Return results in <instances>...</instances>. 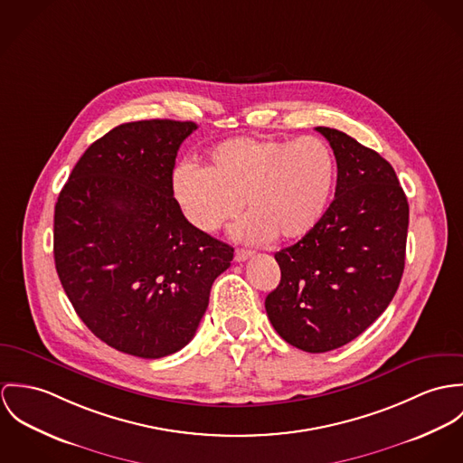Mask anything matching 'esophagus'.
Masks as SVG:
<instances>
[{"mask_svg": "<svg viewBox=\"0 0 463 463\" xmlns=\"http://www.w3.org/2000/svg\"><path fill=\"white\" fill-rule=\"evenodd\" d=\"M254 256V252H250V250H245V249H238L236 250V256L234 259L238 260V262H243V260H247L249 257Z\"/></svg>", "mask_w": 463, "mask_h": 463, "instance_id": "34e87169", "label": "esophagus"}]
</instances>
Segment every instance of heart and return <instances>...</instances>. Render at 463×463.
Here are the masks:
<instances>
[{
	"label": "heart",
	"instance_id": "heart-1",
	"mask_svg": "<svg viewBox=\"0 0 463 463\" xmlns=\"http://www.w3.org/2000/svg\"><path fill=\"white\" fill-rule=\"evenodd\" d=\"M335 157L326 142L240 137L214 146L204 168L179 165L172 175L186 218L206 234L231 223L247 204L238 227L247 241L298 240L323 218L335 186Z\"/></svg>",
	"mask_w": 463,
	"mask_h": 463
}]
</instances>
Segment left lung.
<instances>
[{
	"label": "left lung",
	"instance_id": "obj_1",
	"mask_svg": "<svg viewBox=\"0 0 463 463\" xmlns=\"http://www.w3.org/2000/svg\"><path fill=\"white\" fill-rule=\"evenodd\" d=\"M316 131L337 161L335 197L308 234L275 254L280 282L264 307L286 343L325 354L359 337L394 298L409 203L387 159L343 131Z\"/></svg>",
	"mask_w": 463,
	"mask_h": 463
}]
</instances>
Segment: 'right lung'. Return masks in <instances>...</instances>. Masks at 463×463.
<instances>
[{
	"instance_id": "obj_1",
	"label": "right lung",
	"mask_w": 463,
	"mask_h": 463,
	"mask_svg": "<svg viewBox=\"0 0 463 463\" xmlns=\"http://www.w3.org/2000/svg\"><path fill=\"white\" fill-rule=\"evenodd\" d=\"M195 122L113 128L72 168L54 206V266L76 314L108 346L140 359L184 348L234 249L192 225L172 172Z\"/></svg>"
}]
</instances>
